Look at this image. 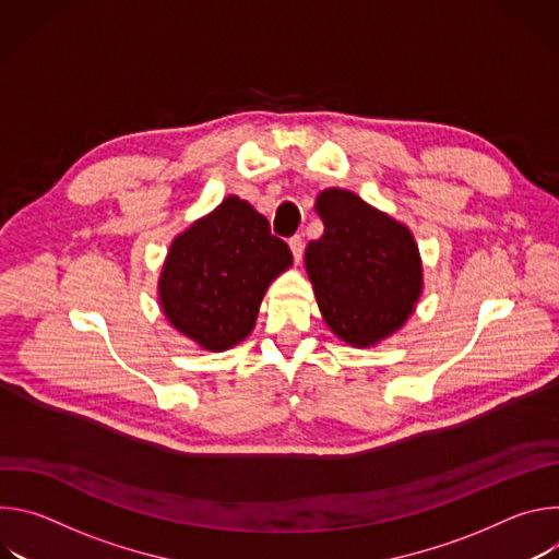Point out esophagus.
Here are the masks:
<instances>
[{
    "mask_svg": "<svg viewBox=\"0 0 559 559\" xmlns=\"http://www.w3.org/2000/svg\"><path fill=\"white\" fill-rule=\"evenodd\" d=\"M289 250H292V254H294V261L300 263L302 250H305V243H302L300 236H292V238H289Z\"/></svg>",
    "mask_w": 559,
    "mask_h": 559,
    "instance_id": "obj_1",
    "label": "esophagus"
}]
</instances>
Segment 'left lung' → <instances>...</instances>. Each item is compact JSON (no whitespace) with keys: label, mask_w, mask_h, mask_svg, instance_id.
I'll use <instances>...</instances> for the list:
<instances>
[{"label":"left lung","mask_w":559,"mask_h":559,"mask_svg":"<svg viewBox=\"0 0 559 559\" xmlns=\"http://www.w3.org/2000/svg\"><path fill=\"white\" fill-rule=\"evenodd\" d=\"M325 231L305 250V270L328 328L352 347L401 330L423 296V259L412 229L341 188L316 197Z\"/></svg>","instance_id":"8db88e82"}]
</instances>
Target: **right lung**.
I'll return each instance as SVG.
<instances>
[{
	"instance_id": "1",
	"label": "right lung",
	"mask_w": 559,
	"mask_h": 559,
	"mask_svg": "<svg viewBox=\"0 0 559 559\" xmlns=\"http://www.w3.org/2000/svg\"><path fill=\"white\" fill-rule=\"evenodd\" d=\"M292 261L267 218L229 194L175 236L158 305L179 334L205 352H225L252 334L263 296Z\"/></svg>"
}]
</instances>
